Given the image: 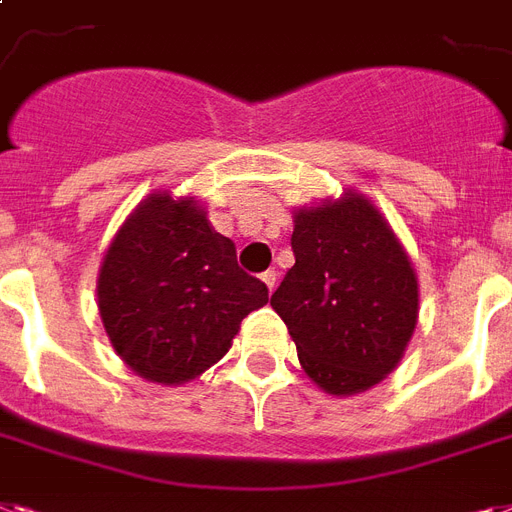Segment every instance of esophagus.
I'll list each match as a JSON object with an SVG mask.
<instances>
[{"label": "esophagus", "mask_w": 512, "mask_h": 512, "mask_svg": "<svg viewBox=\"0 0 512 512\" xmlns=\"http://www.w3.org/2000/svg\"><path fill=\"white\" fill-rule=\"evenodd\" d=\"M260 278H263V284L268 286V292H273V289H276V284H278V273H276V270H273V268L265 270V273Z\"/></svg>", "instance_id": "1"}]
</instances>
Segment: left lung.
I'll return each mask as SVG.
<instances>
[{
    "label": "left lung",
    "instance_id": "left-lung-1",
    "mask_svg": "<svg viewBox=\"0 0 512 512\" xmlns=\"http://www.w3.org/2000/svg\"><path fill=\"white\" fill-rule=\"evenodd\" d=\"M294 265L270 305L323 392L347 397L397 368L418 323V278L384 215L357 191L294 213Z\"/></svg>",
    "mask_w": 512,
    "mask_h": 512
}]
</instances>
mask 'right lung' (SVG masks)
I'll use <instances>...</instances> for the list:
<instances>
[{"label": "right lung", "instance_id": "right-lung-1", "mask_svg": "<svg viewBox=\"0 0 512 512\" xmlns=\"http://www.w3.org/2000/svg\"><path fill=\"white\" fill-rule=\"evenodd\" d=\"M99 315L120 360L152 384H184L226 355L268 286L236 263L194 197L149 194L112 239Z\"/></svg>", "mask_w": 512, "mask_h": 512}]
</instances>
